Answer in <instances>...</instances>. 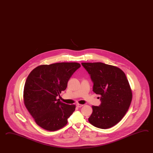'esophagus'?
Masks as SVG:
<instances>
[{"instance_id": "esophagus-1", "label": "esophagus", "mask_w": 153, "mask_h": 153, "mask_svg": "<svg viewBox=\"0 0 153 153\" xmlns=\"http://www.w3.org/2000/svg\"><path fill=\"white\" fill-rule=\"evenodd\" d=\"M83 106V105H81V104H79V103H77V105H76V106L77 107H81L82 106Z\"/></svg>"}]
</instances>
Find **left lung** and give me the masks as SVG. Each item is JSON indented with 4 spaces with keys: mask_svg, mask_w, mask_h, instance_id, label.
Returning a JSON list of instances; mask_svg holds the SVG:
<instances>
[{
    "mask_svg": "<svg viewBox=\"0 0 153 153\" xmlns=\"http://www.w3.org/2000/svg\"><path fill=\"white\" fill-rule=\"evenodd\" d=\"M93 82V91L100 96L99 106H92L88 120L91 124L106 129L124 117L131 104L132 91L125 73L102 62H82Z\"/></svg>",
    "mask_w": 153,
    "mask_h": 153,
    "instance_id": "8db88e82",
    "label": "left lung"
}]
</instances>
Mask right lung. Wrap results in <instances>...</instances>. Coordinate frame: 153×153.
Wrapping results in <instances>:
<instances>
[{"label": "right lung", "instance_id": "1", "mask_svg": "<svg viewBox=\"0 0 153 153\" xmlns=\"http://www.w3.org/2000/svg\"><path fill=\"white\" fill-rule=\"evenodd\" d=\"M80 67L77 62H58L39 66L28 75L24 103L39 126L53 131L67 124L76 106L62 102L56 97L65 90L69 79Z\"/></svg>", "mask_w": 153, "mask_h": 153}]
</instances>
